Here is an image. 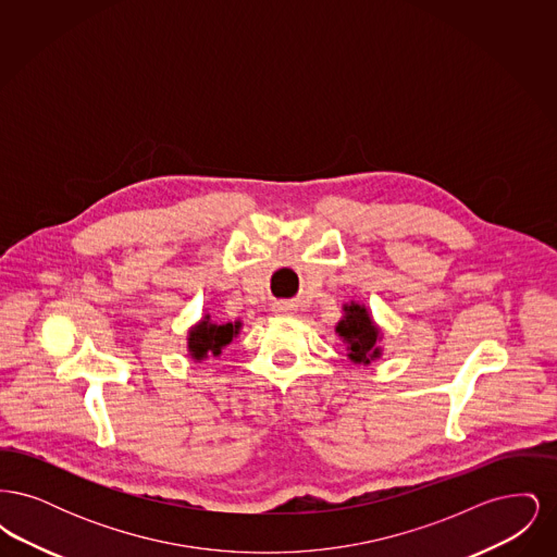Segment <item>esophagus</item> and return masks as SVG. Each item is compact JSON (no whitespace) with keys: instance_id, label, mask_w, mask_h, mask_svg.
Listing matches in <instances>:
<instances>
[{"instance_id":"esophagus-1","label":"esophagus","mask_w":557,"mask_h":557,"mask_svg":"<svg viewBox=\"0 0 557 557\" xmlns=\"http://www.w3.org/2000/svg\"><path fill=\"white\" fill-rule=\"evenodd\" d=\"M273 311H275L277 315H288V313L294 311V305L286 302V300H280V302H275V305H273Z\"/></svg>"}]
</instances>
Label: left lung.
<instances>
[{"label":"left lung","mask_w":557,"mask_h":557,"mask_svg":"<svg viewBox=\"0 0 557 557\" xmlns=\"http://www.w3.org/2000/svg\"><path fill=\"white\" fill-rule=\"evenodd\" d=\"M345 319L336 325L338 336H343L348 359L355 363H370L371 359L380 357V346L375 345L380 338V330L371 321L370 313L361 305H346Z\"/></svg>","instance_id":"8db88e82"}]
</instances>
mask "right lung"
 <instances>
[{"mask_svg":"<svg viewBox=\"0 0 557 557\" xmlns=\"http://www.w3.org/2000/svg\"><path fill=\"white\" fill-rule=\"evenodd\" d=\"M239 325H242L239 321L216 325V323H211V318L207 315L189 332V338H187L189 355L196 361H202L207 357H219L223 346L230 345L234 341V336L238 334Z\"/></svg>","mask_w":557,"mask_h":557,"instance_id":"add662e5","label":"right lung"}]
</instances>
